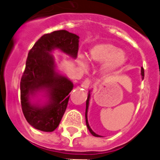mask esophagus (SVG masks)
<instances>
[{"mask_svg":"<svg viewBox=\"0 0 160 160\" xmlns=\"http://www.w3.org/2000/svg\"><path fill=\"white\" fill-rule=\"evenodd\" d=\"M90 83H91V81L89 79H85L83 81V83H82V87L84 88H88L89 86H90Z\"/></svg>","mask_w":160,"mask_h":160,"instance_id":"1","label":"esophagus"}]
</instances>
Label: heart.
Instances as JSON below:
<instances>
[{"label":"heart","instance_id":"1","mask_svg":"<svg viewBox=\"0 0 160 160\" xmlns=\"http://www.w3.org/2000/svg\"><path fill=\"white\" fill-rule=\"evenodd\" d=\"M79 64L86 69L88 68V59L83 55L78 57ZM89 60L92 62L103 63L102 69L105 72L111 73L123 66L126 58L122 50L117 46L109 43H101L92 46L89 53Z\"/></svg>","mask_w":160,"mask_h":160}]
</instances>
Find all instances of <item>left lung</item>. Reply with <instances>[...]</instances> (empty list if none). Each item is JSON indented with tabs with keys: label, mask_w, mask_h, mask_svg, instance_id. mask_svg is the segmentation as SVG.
Instances as JSON below:
<instances>
[{
	"label": "left lung",
	"mask_w": 160,
	"mask_h": 160,
	"mask_svg": "<svg viewBox=\"0 0 160 160\" xmlns=\"http://www.w3.org/2000/svg\"><path fill=\"white\" fill-rule=\"evenodd\" d=\"M141 75H142V78L144 79V68H141ZM89 98H90V94H88V96L87 101H86V112H85V119H86V125H87V127H88V130L90 131V132L92 134V135L94 136V137H101V136L98 135V134H96L95 132H94L93 131H92V129H91V127L89 126L88 122V110Z\"/></svg>",
	"instance_id": "obj_1"
}]
</instances>
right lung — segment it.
<instances>
[{
  "label": "right lung",
  "instance_id": "right-lung-1",
  "mask_svg": "<svg viewBox=\"0 0 160 160\" xmlns=\"http://www.w3.org/2000/svg\"><path fill=\"white\" fill-rule=\"evenodd\" d=\"M60 49L73 58L77 56L79 36L65 30L43 35L28 53L26 67L20 80V99L23 115L28 123L43 132H53L62 120L73 83L55 71L50 52ZM46 89L49 102L44 106L32 105L29 96Z\"/></svg>",
  "mask_w": 160,
  "mask_h": 160
}]
</instances>
